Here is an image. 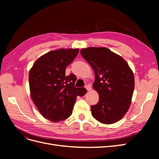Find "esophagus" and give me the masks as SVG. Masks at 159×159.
<instances>
[{"instance_id": "esophagus-1", "label": "esophagus", "mask_w": 159, "mask_h": 159, "mask_svg": "<svg viewBox=\"0 0 159 159\" xmlns=\"http://www.w3.org/2000/svg\"><path fill=\"white\" fill-rule=\"evenodd\" d=\"M85 88L87 89L88 91H89V90L91 89V85H85Z\"/></svg>"}]
</instances>
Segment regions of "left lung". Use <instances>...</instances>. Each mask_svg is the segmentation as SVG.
Here are the masks:
<instances>
[{
  "label": "left lung",
  "mask_w": 159,
  "mask_h": 159,
  "mask_svg": "<svg viewBox=\"0 0 159 159\" xmlns=\"http://www.w3.org/2000/svg\"><path fill=\"white\" fill-rule=\"evenodd\" d=\"M93 68V88L99 102L91 105V115L99 122L112 124L121 119L129 108L134 88L132 70L123 57L106 48L91 47L80 51Z\"/></svg>",
  "instance_id": "8db88e82"
}]
</instances>
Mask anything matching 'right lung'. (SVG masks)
Masks as SVG:
<instances>
[{"label":"right lung","mask_w":159,"mask_h":159,"mask_svg":"<svg viewBox=\"0 0 159 159\" xmlns=\"http://www.w3.org/2000/svg\"><path fill=\"white\" fill-rule=\"evenodd\" d=\"M79 49L50 51L39 57L29 72L32 101L40 113L53 122L68 118L77 96L85 94V88H75L76 76L66 75V67L75 58Z\"/></svg>","instance_id":"right-lung-1"}]
</instances>
